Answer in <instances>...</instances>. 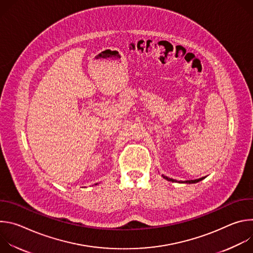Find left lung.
Returning a JSON list of instances; mask_svg holds the SVG:
<instances>
[{"label":"left lung","instance_id":"1","mask_svg":"<svg viewBox=\"0 0 253 253\" xmlns=\"http://www.w3.org/2000/svg\"><path fill=\"white\" fill-rule=\"evenodd\" d=\"M163 176V175H162ZM165 179H167V180H169V181H172V182H176V180H174V179H170V178H168V177H166V176H163ZM205 177H202V178H199V179H195V180H188V181H186V183H196V182H199V181H201L202 179H204Z\"/></svg>","mask_w":253,"mask_h":253}]
</instances>
